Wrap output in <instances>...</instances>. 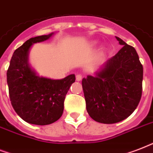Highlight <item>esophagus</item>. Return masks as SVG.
<instances>
[{
  "instance_id": "esophagus-1",
  "label": "esophagus",
  "mask_w": 153,
  "mask_h": 153,
  "mask_svg": "<svg viewBox=\"0 0 153 153\" xmlns=\"http://www.w3.org/2000/svg\"><path fill=\"white\" fill-rule=\"evenodd\" d=\"M82 78H83V76L81 75V74H77V75L76 76V79L77 81H80V80H82Z\"/></svg>"
}]
</instances>
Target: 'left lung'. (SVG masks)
<instances>
[{
	"instance_id": "left-lung-1",
	"label": "left lung",
	"mask_w": 153,
	"mask_h": 153,
	"mask_svg": "<svg viewBox=\"0 0 153 153\" xmlns=\"http://www.w3.org/2000/svg\"><path fill=\"white\" fill-rule=\"evenodd\" d=\"M122 48L96 76L82 80L86 109L94 120L115 124L134 112L142 96L143 65L137 51L121 39Z\"/></svg>"
}]
</instances>
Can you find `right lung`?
<instances>
[{"label":"right lung","mask_w":153,"mask_h":153,"mask_svg":"<svg viewBox=\"0 0 153 153\" xmlns=\"http://www.w3.org/2000/svg\"><path fill=\"white\" fill-rule=\"evenodd\" d=\"M52 35L26 41L15 50L7 70L12 106L21 119L33 125H50L60 119L66 94L76 80L74 74L61 80L40 77L29 68L27 60L32 45L46 41Z\"/></svg>","instance_id":"obj_1"}]
</instances>
